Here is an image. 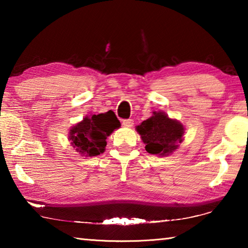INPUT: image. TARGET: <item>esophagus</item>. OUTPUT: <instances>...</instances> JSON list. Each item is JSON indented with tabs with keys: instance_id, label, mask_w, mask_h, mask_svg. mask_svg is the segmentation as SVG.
Returning a JSON list of instances; mask_svg holds the SVG:
<instances>
[{
	"instance_id": "esophagus-1",
	"label": "esophagus",
	"mask_w": 248,
	"mask_h": 248,
	"mask_svg": "<svg viewBox=\"0 0 248 248\" xmlns=\"http://www.w3.org/2000/svg\"><path fill=\"white\" fill-rule=\"evenodd\" d=\"M123 124L124 125V127H132L133 120L132 119H124V120H123Z\"/></svg>"
}]
</instances>
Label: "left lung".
Masks as SVG:
<instances>
[{"label": "left lung", "mask_w": 248, "mask_h": 248, "mask_svg": "<svg viewBox=\"0 0 248 248\" xmlns=\"http://www.w3.org/2000/svg\"><path fill=\"white\" fill-rule=\"evenodd\" d=\"M137 131L144 142L146 152L166 156L178 149L179 143L183 142L185 128L179 121L170 119L165 112L153 111L149 119L138 125Z\"/></svg>", "instance_id": "obj_1"}]
</instances>
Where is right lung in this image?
I'll return each instance as SVG.
<instances>
[{
    "label": "right lung",
    "instance_id": "add662e5",
    "mask_svg": "<svg viewBox=\"0 0 248 248\" xmlns=\"http://www.w3.org/2000/svg\"><path fill=\"white\" fill-rule=\"evenodd\" d=\"M119 127L120 121L110 110L105 114L86 116L81 123L71 128L69 140L73 148H77V152L85 156H96L104 153L106 139Z\"/></svg>",
    "mask_w": 248,
    "mask_h": 248
}]
</instances>
